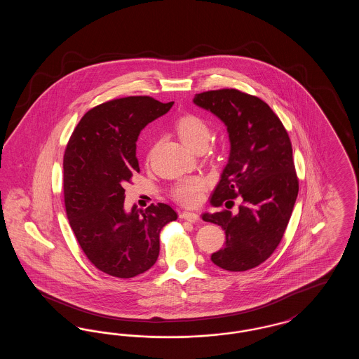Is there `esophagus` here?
<instances>
[{
	"instance_id": "esophagus-1",
	"label": "esophagus",
	"mask_w": 359,
	"mask_h": 359,
	"mask_svg": "<svg viewBox=\"0 0 359 359\" xmlns=\"http://www.w3.org/2000/svg\"><path fill=\"white\" fill-rule=\"evenodd\" d=\"M180 218H182V219H186V221H189V222L192 223H196L201 221V217H199L198 214H195V212H188V211L182 212V214H180Z\"/></svg>"
}]
</instances>
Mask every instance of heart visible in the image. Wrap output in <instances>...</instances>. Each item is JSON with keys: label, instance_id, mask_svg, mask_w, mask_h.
I'll list each match as a JSON object with an SVG mask.
<instances>
[{"label": "heart", "instance_id": "obj_1", "mask_svg": "<svg viewBox=\"0 0 359 359\" xmlns=\"http://www.w3.org/2000/svg\"><path fill=\"white\" fill-rule=\"evenodd\" d=\"M176 132L180 140L191 151H205L211 140L210 125L198 116H184L176 122ZM205 188V182L199 177H189L180 180L172 191L173 198L184 205H195Z\"/></svg>", "mask_w": 359, "mask_h": 359}]
</instances>
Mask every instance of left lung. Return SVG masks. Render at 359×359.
I'll return each mask as SVG.
<instances>
[{"label":"left lung","instance_id":"obj_1","mask_svg":"<svg viewBox=\"0 0 359 359\" xmlns=\"http://www.w3.org/2000/svg\"><path fill=\"white\" fill-rule=\"evenodd\" d=\"M192 102L222 121L230 141L210 203L230 208L237 196L243 201L237 214L222 210L202 215L226 233L224 248L211 261L243 272L269 258L290 222L299 192L290 137L268 103L236 88L201 93Z\"/></svg>","mask_w":359,"mask_h":359}]
</instances>
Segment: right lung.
Returning a JSON list of instances; mask_svg holds the SVG:
<instances>
[{
    "label": "right lung",
    "mask_w": 359,
    "mask_h": 359,
    "mask_svg": "<svg viewBox=\"0 0 359 359\" xmlns=\"http://www.w3.org/2000/svg\"><path fill=\"white\" fill-rule=\"evenodd\" d=\"M173 102L126 97L88 110L69 138L63 160L65 203L71 229L91 264L120 278L151 269L160 252V230L177 218L171 205L125 210L123 184L140 171L141 130Z\"/></svg>",
    "instance_id": "obj_1"
}]
</instances>
